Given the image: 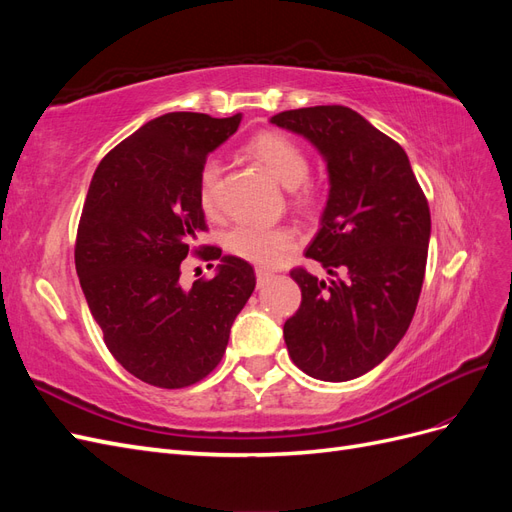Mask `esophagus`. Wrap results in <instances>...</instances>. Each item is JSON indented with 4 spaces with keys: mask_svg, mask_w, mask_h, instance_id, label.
Returning a JSON list of instances; mask_svg holds the SVG:
<instances>
[{
    "mask_svg": "<svg viewBox=\"0 0 512 512\" xmlns=\"http://www.w3.org/2000/svg\"><path fill=\"white\" fill-rule=\"evenodd\" d=\"M273 277V273L271 271H267V269H256V282H258V286H265L269 280Z\"/></svg>",
    "mask_w": 512,
    "mask_h": 512,
    "instance_id": "obj_1",
    "label": "esophagus"
}]
</instances>
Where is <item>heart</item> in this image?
<instances>
[{
    "mask_svg": "<svg viewBox=\"0 0 512 512\" xmlns=\"http://www.w3.org/2000/svg\"><path fill=\"white\" fill-rule=\"evenodd\" d=\"M247 153L254 156L269 173L286 188H294L297 198H305L307 190L303 181L309 175V160L305 149L294 138L282 132H260L245 145ZM222 166L215 158H209L198 175V198L207 213L218 209V185ZM294 243L292 230L286 226H260V224H237L226 235V247L247 262L260 267H273L280 262L284 252Z\"/></svg>",
    "mask_w": 512,
    "mask_h": 512,
    "instance_id": "1",
    "label": "heart"
}]
</instances>
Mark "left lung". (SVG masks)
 I'll use <instances>...</instances> for the list:
<instances>
[{
	"mask_svg": "<svg viewBox=\"0 0 512 512\" xmlns=\"http://www.w3.org/2000/svg\"><path fill=\"white\" fill-rule=\"evenodd\" d=\"M329 170V200L305 256L331 275L290 271L301 288L284 339L292 363L324 382L367 374L406 335L425 280L431 215L406 151L348 106L284 111Z\"/></svg>",
	"mask_w": 512,
	"mask_h": 512,
	"instance_id": "obj_1",
	"label": "left lung"
}]
</instances>
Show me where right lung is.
Instances as JSON below:
<instances>
[{
	"label": "right lung",
	"mask_w": 512,
	"mask_h": 512,
	"mask_svg": "<svg viewBox=\"0 0 512 512\" xmlns=\"http://www.w3.org/2000/svg\"><path fill=\"white\" fill-rule=\"evenodd\" d=\"M239 123L241 115L166 113L108 151L89 183L74 247L89 312L117 363L160 389H183L218 367L256 286L250 262L196 247L207 230L200 168ZM188 253L223 265L183 289Z\"/></svg>",
	"instance_id": "right-lung-1"
}]
</instances>
